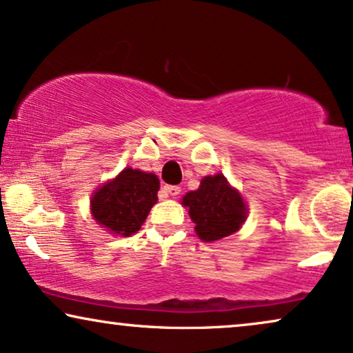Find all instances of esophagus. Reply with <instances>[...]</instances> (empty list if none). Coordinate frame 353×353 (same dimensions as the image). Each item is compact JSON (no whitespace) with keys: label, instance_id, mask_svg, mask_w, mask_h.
Wrapping results in <instances>:
<instances>
[{"label":"esophagus","instance_id":"34e87169","mask_svg":"<svg viewBox=\"0 0 353 353\" xmlns=\"http://www.w3.org/2000/svg\"><path fill=\"white\" fill-rule=\"evenodd\" d=\"M162 193L167 196H176L181 193V188L180 186H173V185H165L162 188Z\"/></svg>","mask_w":353,"mask_h":353}]
</instances>
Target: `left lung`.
I'll return each mask as SVG.
<instances>
[{
  "mask_svg": "<svg viewBox=\"0 0 353 353\" xmlns=\"http://www.w3.org/2000/svg\"><path fill=\"white\" fill-rule=\"evenodd\" d=\"M183 204L196 223V233L204 241L222 240L232 235L245 221L243 199L230 188L222 173L204 176L199 190L186 193Z\"/></svg>",
  "mask_w": 353,
  "mask_h": 353,
  "instance_id": "left-lung-1",
  "label": "left lung"
}]
</instances>
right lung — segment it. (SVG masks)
Here are the masks:
<instances>
[{"label": "right lung", "instance_id": "obj_1", "mask_svg": "<svg viewBox=\"0 0 353 353\" xmlns=\"http://www.w3.org/2000/svg\"><path fill=\"white\" fill-rule=\"evenodd\" d=\"M159 188L154 173L125 168L94 194L92 216L110 232L130 236L139 230L150 208L157 203Z\"/></svg>", "mask_w": 353, "mask_h": 353}]
</instances>
